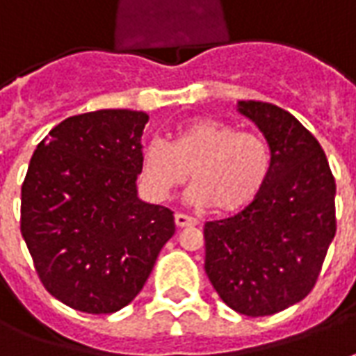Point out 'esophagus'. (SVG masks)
<instances>
[{"instance_id":"1","label":"esophagus","mask_w":356,"mask_h":356,"mask_svg":"<svg viewBox=\"0 0 356 356\" xmlns=\"http://www.w3.org/2000/svg\"><path fill=\"white\" fill-rule=\"evenodd\" d=\"M196 225L195 218H188L185 213H175V227L177 229H183V227H193Z\"/></svg>"}]
</instances>
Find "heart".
Returning a JSON list of instances; mask_svg holds the SVG:
<instances>
[{
  "instance_id": "b5f03b06",
  "label": "heart",
  "mask_w": 356,
  "mask_h": 356,
  "mask_svg": "<svg viewBox=\"0 0 356 356\" xmlns=\"http://www.w3.org/2000/svg\"><path fill=\"white\" fill-rule=\"evenodd\" d=\"M272 170L262 136L213 119H191L173 133L170 146L150 143L140 156V183L154 200H165L186 181L188 200L231 213L260 195Z\"/></svg>"
}]
</instances>
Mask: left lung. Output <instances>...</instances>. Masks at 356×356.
<instances>
[{
  "label": "left lung",
  "mask_w": 356,
  "mask_h": 356,
  "mask_svg": "<svg viewBox=\"0 0 356 356\" xmlns=\"http://www.w3.org/2000/svg\"><path fill=\"white\" fill-rule=\"evenodd\" d=\"M237 111L264 135L272 170L243 212L206 221L204 270L235 312L270 316L316 283L335 237V181L320 143L289 111L252 100Z\"/></svg>",
  "instance_id": "8db88e82"
}]
</instances>
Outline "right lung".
<instances>
[{"instance_id":"add662e5","label":"right lung","mask_w":356,"mask_h":356,"mask_svg":"<svg viewBox=\"0 0 356 356\" xmlns=\"http://www.w3.org/2000/svg\"><path fill=\"white\" fill-rule=\"evenodd\" d=\"M146 123L144 111H88L54 127L32 154L22 238L44 287L74 310L127 307L175 233L173 212L136 191Z\"/></svg>"}]
</instances>
